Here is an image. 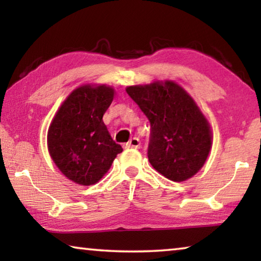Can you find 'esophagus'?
<instances>
[{
	"mask_svg": "<svg viewBox=\"0 0 261 261\" xmlns=\"http://www.w3.org/2000/svg\"><path fill=\"white\" fill-rule=\"evenodd\" d=\"M127 147H134V148H139L140 147V140L138 138H131L126 144Z\"/></svg>",
	"mask_w": 261,
	"mask_h": 261,
	"instance_id": "esophagus-1",
	"label": "esophagus"
}]
</instances>
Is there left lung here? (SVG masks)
Returning <instances> with one entry per match:
<instances>
[{"label": "left lung", "mask_w": 261, "mask_h": 261, "mask_svg": "<svg viewBox=\"0 0 261 261\" xmlns=\"http://www.w3.org/2000/svg\"><path fill=\"white\" fill-rule=\"evenodd\" d=\"M151 124L148 161L167 179L181 182L203 167L213 145L210 124L194 98L174 81L126 87Z\"/></svg>", "instance_id": "obj_1"}]
</instances>
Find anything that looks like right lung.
Returning <instances> with one entry per match:
<instances>
[{
  "label": "right lung",
  "instance_id": "right-lung-1",
  "mask_svg": "<svg viewBox=\"0 0 261 261\" xmlns=\"http://www.w3.org/2000/svg\"><path fill=\"white\" fill-rule=\"evenodd\" d=\"M107 85H82L61 103L47 131V148L59 171L81 186H92L123 151L109 135L103 115L114 100Z\"/></svg>",
  "mask_w": 261,
  "mask_h": 261
}]
</instances>
